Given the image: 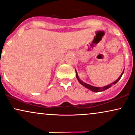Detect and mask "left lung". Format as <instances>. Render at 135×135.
<instances>
[{
    "instance_id": "8db88e82",
    "label": "left lung",
    "mask_w": 135,
    "mask_h": 135,
    "mask_svg": "<svg viewBox=\"0 0 135 135\" xmlns=\"http://www.w3.org/2000/svg\"><path fill=\"white\" fill-rule=\"evenodd\" d=\"M75 72H76V77H77V80H79V83L83 85V86H84L85 88H88V89H90L91 91H93V92H101V91H103L106 90V89H108V88H110L111 86H112V84H115L117 83V82H118L119 80H120V79L121 78L122 74H123V73H124V71H123V72H122V73L121 74V75H120V76H119V78L117 79L116 80L115 82H114V83H112V84H110L107 85V86H104V87H94V86H91V85L88 84H87V83H85L84 82L82 81V80L79 79V76H78V74H77V72L76 70H75Z\"/></svg>"
}]
</instances>
